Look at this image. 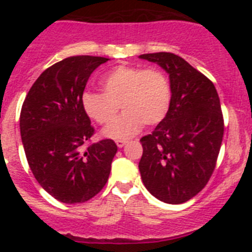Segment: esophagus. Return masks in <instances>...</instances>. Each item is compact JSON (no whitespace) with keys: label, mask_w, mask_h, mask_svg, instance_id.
<instances>
[{"label":"esophagus","mask_w":252,"mask_h":252,"mask_svg":"<svg viewBox=\"0 0 252 252\" xmlns=\"http://www.w3.org/2000/svg\"><path fill=\"white\" fill-rule=\"evenodd\" d=\"M126 142H128V141H126V140H117L116 141V145L119 147V149H122V147H123L124 145H126Z\"/></svg>","instance_id":"34e87169"}]
</instances>
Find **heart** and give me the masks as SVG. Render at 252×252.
<instances>
[{
	"mask_svg": "<svg viewBox=\"0 0 252 252\" xmlns=\"http://www.w3.org/2000/svg\"><path fill=\"white\" fill-rule=\"evenodd\" d=\"M102 94L88 91L81 97L86 116L101 126L115 119L119 106L125 113L103 129V136L128 139L142 126H157L166 118L171 106L168 78L158 69L119 65L100 80Z\"/></svg>",
	"mask_w": 252,
	"mask_h": 252,
	"instance_id": "1",
	"label": "heart"
}]
</instances>
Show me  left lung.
Here are the masks:
<instances>
[{"mask_svg":"<svg viewBox=\"0 0 252 252\" xmlns=\"http://www.w3.org/2000/svg\"><path fill=\"white\" fill-rule=\"evenodd\" d=\"M139 58L166 70L172 93L166 118L140 140L142 183L159 201L183 204L204 189L216 167L224 131L220 97L210 79L174 53Z\"/></svg>","mask_w":252,"mask_h":252,"instance_id":"left-lung-1","label":"left lung"}]
</instances>
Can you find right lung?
<instances>
[{
  "label": "right lung",
  "instance_id": "right-lung-1",
  "mask_svg": "<svg viewBox=\"0 0 252 252\" xmlns=\"http://www.w3.org/2000/svg\"><path fill=\"white\" fill-rule=\"evenodd\" d=\"M107 61L74 56L51 65L22 106L20 136L30 169L48 194L64 204L88 201L110 177L117 145L106 139L83 150L94 128L81 106L91 73Z\"/></svg>",
  "mask_w": 252,
  "mask_h": 252
}]
</instances>
